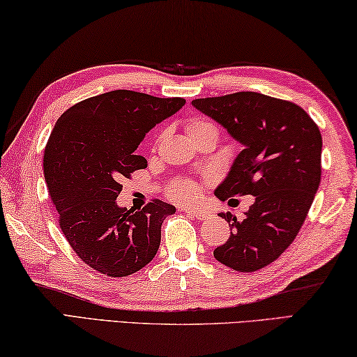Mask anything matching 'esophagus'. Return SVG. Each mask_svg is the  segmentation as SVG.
Returning a JSON list of instances; mask_svg holds the SVG:
<instances>
[{"mask_svg":"<svg viewBox=\"0 0 357 357\" xmlns=\"http://www.w3.org/2000/svg\"><path fill=\"white\" fill-rule=\"evenodd\" d=\"M183 211H185V213H188V215H192L195 218H197L199 221H205V220H208V218L211 216L208 211L201 210V208H183Z\"/></svg>","mask_w":357,"mask_h":357,"instance_id":"esophagus-1","label":"esophagus"}]
</instances>
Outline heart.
<instances>
[{"instance_id":"heart-1","label":"heart","mask_w":357,"mask_h":357,"mask_svg":"<svg viewBox=\"0 0 357 357\" xmlns=\"http://www.w3.org/2000/svg\"><path fill=\"white\" fill-rule=\"evenodd\" d=\"M186 131H188V136H197V135H204V133H215L218 136V127L215 123H211L207 119L202 117H196L191 119L186 125ZM167 196L169 199H172L175 202L180 204H188L196 201L199 196V186L191 182L188 178H177L169 185L167 188Z\"/></svg>"}]
</instances>
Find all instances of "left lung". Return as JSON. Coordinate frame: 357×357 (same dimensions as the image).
Wrapping results in <instances>:
<instances>
[{"label": "left lung", "instance_id": "left-lung-1", "mask_svg": "<svg viewBox=\"0 0 357 357\" xmlns=\"http://www.w3.org/2000/svg\"><path fill=\"white\" fill-rule=\"evenodd\" d=\"M191 105L243 146L216 197L251 195L243 220L227 211L230 236L213 251L235 271L270 265L295 240L321 178V135L301 106L259 92L196 98Z\"/></svg>", "mask_w": 357, "mask_h": 357}]
</instances>
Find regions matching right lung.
<instances>
[{
	"mask_svg": "<svg viewBox=\"0 0 357 357\" xmlns=\"http://www.w3.org/2000/svg\"><path fill=\"white\" fill-rule=\"evenodd\" d=\"M185 98L111 91L86 98L62 114L50 136L43 172L59 226L78 257L111 278L130 276L152 261L161 224L175 213L155 199L139 211L119 207L122 178L147 167L135 150Z\"/></svg>",
	"mask_w": 357,
	"mask_h": 357,
	"instance_id": "obj_1",
	"label": "right lung"
}]
</instances>
